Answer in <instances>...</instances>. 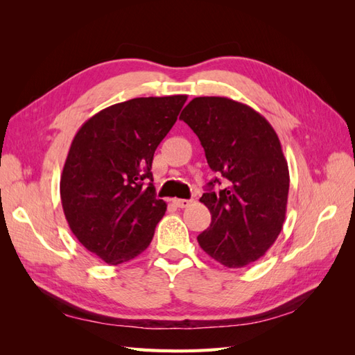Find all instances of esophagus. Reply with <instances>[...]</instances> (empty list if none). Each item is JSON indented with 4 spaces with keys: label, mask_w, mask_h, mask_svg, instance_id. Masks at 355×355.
<instances>
[{
    "label": "esophagus",
    "mask_w": 355,
    "mask_h": 355,
    "mask_svg": "<svg viewBox=\"0 0 355 355\" xmlns=\"http://www.w3.org/2000/svg\"><path fill=\"white\" fill-rule=\"evenodd\" d=\"M173 202L176 204L178 207L184 209V207H188V206H189V204H191V200H184V198H175V200H173Z\"/></svg>",
    "instance_id": "esophagus-1"
}]
</instances>
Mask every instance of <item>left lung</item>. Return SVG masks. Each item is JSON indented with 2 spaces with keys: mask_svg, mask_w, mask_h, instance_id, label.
I'll return each instance as SVG.
<instances>
[{
  "mask_svg": "<svg viewBox=\"0 0 355 355\" xmlns=\"http://www.w3.org/2000/svg\"><path fill=\"white\" fill-rule=\"evenodd\" d=\"M222 178L207 184L200 201L210 227L197 240L214 261L243 268L262 257L282 232L288 196V167L272 125L250 106L218 96L192 99L182 111Z\"/></svg>",
  "mask_w": 355,
  "mask_h": 355,
  "instance_id": "1",
  "label": "left lung"
}]
</instances>
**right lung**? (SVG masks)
I'll return each instance as SVG.
<instances>
[{
    "mask_svg": "<svg viewBox=\"0 0 355 355\" xmlns=\"http://www.w3.org/2000/svg\"><path fill=\"white\" fill-rule=\"evenodd\" d=\"M185 102L176 94L115 103L73 137L60 176L63 213L78 241L108 265L141 254L164 216L153 158Z\"/></svg>",
    "mask_w": 355,
    "mask_h": 355,
    "instance_id": "add662e5",
    "label": "right lung"
}]
</instances>
